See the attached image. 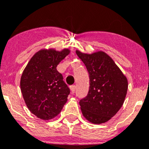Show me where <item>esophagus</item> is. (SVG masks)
Returning a JSON list of instances; mask_svg holds the SVG:
<instances>
[{"label":"esophagus","instance_id":"obj_1","mask_svg":"<svg viewBox=\"0 0 149 149\" xmlns=\"http://www.w3.org/2000/svg\"><path fill=\"white\" fill-rule=\"evenodd\" d=\"M70 89H71V92H72V93H74V91H75V86H71Z\"/></svg>","mask_w":149,"mask_h":149}]
</instances>
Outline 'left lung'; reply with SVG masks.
I'll list each match as a JSON object with an SVG mask.
<instances>
[{"label":"left lung","mask_w":149,"mask_h":149,"mask_svg":"<svg viewBox=\"0 0 149 149\" xmlns=\"http://www.w3.org/2000/svg\"><path fill=\"white\" fill-rule=\"evenodd\" d=\"M89 75L87 96L80 100L85 118L93 124L109 121L124 104L128 88L127 77L104 52L91 55L76 52Z\"/></svg>","instance_id":"8db88e82"}]
</instances>
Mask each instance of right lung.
<instances>
[{"instance_id":"obj_1","label":"right lung","mask_w":149,"mask_h":149,"mask_svg":"<svg viewBox=\"0 0 149 149\" xmlns=\"http://www.w3.org/2000/svg\"><path fill=\"white\" fill-rule=\"evenodd\" d=\"M69 53L66 49L41 50L24 69L20 80L24 100L30 111L41 119L56 117L67 101L70 89L56 67Z\"/></svg>"}]
</instances>
